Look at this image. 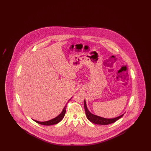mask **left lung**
I'll use <instances>...</instances> for the list:
<instances>
[{
	"label": "left lung",
	"mask_w": 151,
	"mask_h": 151,
	"mask_svg": "<svg viewBox=\"0 0 151 151\" xmlns=\"http://www.w3.org/2000/svg\"><path fill=\"white\" fill-rule=\"evenodd\" d=\"M84 109H85V111H86V114L87 119L90 122L93 123L97 124H101V125H108L109 124L116 122L117 120H118L119 118H121L122 116H123V115L124 114H123L122 115H119L114 118H105L98 115H94L92 113H91L88 110V109L86 106V100H84Z\"/></svg>",
	"instance_id": "obj_1"
}]
</instances>
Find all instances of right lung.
I'll return each instance as SVG.
<instances>
[{
    "label": "right lung",
    "mask_w": 151,
    "mask_h": 151,
    "mask_svg": "<svg viewBox=\"0 0 151 151\" xmlns=\"http://www.w3.org/2000/svg\"><path fill=\"white\" fill-rule=\"evenodd\" d=\"M71 99H72V98H71ZM71 99H70V100H68V101L70 100ZM66 107H67V106H66V105H65V106L64 108H63L62 111L60 113V114H59V115H58L57 116H56L55 118H53V119H51V120H49V121H45V122H39V121H36V120H34V119H33V120L35 122H37V123H39V124H42V125H45V126H50V125H53V124H57L59 122H60V121L63 119V118H64L65 113V111H66Z\"/></svg>",
    "instance_id": "add662e5"
}]
</instances>
